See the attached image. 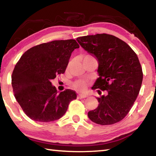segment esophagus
Instances as JSON below:
<instances>
[{
	"label": "esophagus",
	"mask_w": 156,
	"mask_h": 156,
	"mask_svg": "<svg viewBox=\"0 0 156 156\" xmlns=\"http://www.w3.org/2000/svg\"><path fill=\"white\" fill-rule=\"evenodd\" d=\"M88 96L87 94H79V97L80 98H87Z\"/></svg>",
	"instance_id": "esophagus-1"
}]
</instances>
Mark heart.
Instances as JSON below:
<instances>
[{
    "label": "heart",
    "mask_w": 156,
    "mask_h": 156,
    "mask_svg": "<svg viewBox=\"0 0 156 156\" xmlns=\"http://www.w3.org/2000/svg\"><path fill=\"white\" fill-rule=\"evenodd\" d=\"M74 87L76 89H84L86 87V83L83 80H78L74 83Z\"/></svg>",
    "instance_id": "b5f03b06"
}]
</instances>
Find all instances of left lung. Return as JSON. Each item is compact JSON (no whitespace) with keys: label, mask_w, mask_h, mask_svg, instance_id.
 I'll list each match as a JSON object with an SVG mask.
<instances>
[{"label":"left lung","mask_w":156,"mask_h":156,"mask_svg":"<svg viewBox=\"0 0 156 156\" xmlns=\"http://www.w3.org/2000/svg\"><path fill=\"white\" fill-rule=\"evenodd\" d=\"M76 41L98 62L99 78L94 84L98 106L88 112L92 122L101 125L120 122L127 115L140 89L143 73L138 58L125 42L101 34L77 38Z\"/></svg>","instance_id":"obj_1"}]
</instances>
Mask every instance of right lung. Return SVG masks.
Masks as SVG:
<instances>
[{"label": "right lung", "mask_w": 156, "mask_h": 156, "mask_svg": "<svg viewBox=\"0 0 156 156\" xmlns=\"http://www.w3.org/2000/svg\"><path fill=\"white\" fill-rule=\"evenodd\" d=\"M80 47L73 39L54 41L25 51L12 76L15 98L29 118L48 122L60 119L76 94L70 89L58 93L51 80L65 73L72 53Z\"/></svg>", "instance_id": "right-lung-1"}]
</instances>
